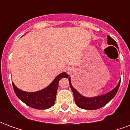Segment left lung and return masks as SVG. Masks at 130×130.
Masks as SVG:
<instances>
[{"instance_id": "left-lung-1", "label": "left lung", "mask_w": 130, "mask_h": 130, "mask_svg": "<svg viewBox=\"0 0 130 130\" xmlns=\"http://www.w3.org/2000/svg\"><path fill=\"white\" fill-rule=\"evenodd\" d=\"M107 40H107L108 44L114 45L118 48L116 42L113 39H112L109 35L107 36ZM68 77L69 76L66 77V78H68ZM69 82H70V86L71 89H72V92H73L74 98V100H75L76 104L79 106V108L87 109V110H95V109H100L101 107L105 106L109 101L114 98L116 94L117 93L118 90L119 88L120 84V81L119 84H118L117 86L114 89H113L111 91H110L109 93H106L105 95L98 96V97H94V98H86V97H84L83 95H82L72 86V84H71V80L70 77H69Z\"/></svg>"}]
</instances>
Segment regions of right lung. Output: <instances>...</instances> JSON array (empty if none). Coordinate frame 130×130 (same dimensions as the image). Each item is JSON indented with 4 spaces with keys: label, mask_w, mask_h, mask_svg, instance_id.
Here are the masks:
<instances>
[{
    "label": "right lung",
    "mask_w": 130,
    "mask_h": 130,
    "mask_svg": "<svg viewBox=\"0 0 130 130\" xmlns=\"http://www.w3.org/2000/svg\"><path fill=\"white\" fill-rule=\"evenodd\" d=\"M68 76V74L65 72L60 74L48 86L37 92L28 93L19 90L16 87L14 83H12L13 88L17 96L26 105L33 109H47L55 103L60 79Z\"/></svg>",
    "instance_id": "1"
}]
</instances>
